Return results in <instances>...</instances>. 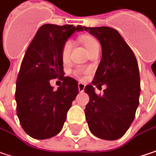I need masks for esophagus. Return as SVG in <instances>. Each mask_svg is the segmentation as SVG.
<instances>
[{"mask_svg": "<svg viewBox=\"0 0 156 156\" xmlns=\"http://www.w3.org/2000/svg\"><path fill=\"white\" fill-rule=\"evenodd\" d=\"M85 85L84 84H82V83H78V91L79 92H83L84 90H85Z\"/></svg>", "mask_w": 156, "mask_h": 156, "instance_id": "34e87169", "label": "esophagus"}]
</instances>
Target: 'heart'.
<instances>
[{
    "instance_id": "obj_1",
    "label": "heart",
    "mask_w": 156,
    "mask_h": 156,
    "mask_svg": "<svg viewBox=\"0 0 156 156\" xmlns=\"http://www.w3.org/2000/svg\"><path fill=\"white\" fill-rule=\"evenodd\" d=\"M82 42L85 45V47L86 48V50L88 51V52H91L92 50H94L96 47H98V42L91 37L89 36H85L84 37L82 38ZM71 49H72V43H71V40H68L66 41L64 46H63V49H62V58L64 61H67L69 58H70V54H71ZM78 74V72H76Z\"/></svg>"
}]
</instances>
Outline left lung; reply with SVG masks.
<instances>
[{"instance_id": "8db88e82", "label": "left lung", "mask_w": 156, "mask_h": 156, "mask_svg": "<svg viewBox=\"0 0 156 156\" xmlns=\"http://www.w3.org/2000/svg\"><path fill=\"white\" fill-rule=\"evenodd\" d=\"M98 39L102 58L91 85L85 87L90 100L85 109L91 133L96 137L114 140L122 137L132 124L139 105L140 80L138 63L130 47L118 31L109 27H84ZM98 96L93 85L100 89Z\"/></svg>"}]
</instances>
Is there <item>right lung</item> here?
Masks as SVG:
<instances>
[{
    "instance_id": "1",
    "label": "right lung",
    "mask_w": 156,
    "mask_h": 156,
    "mask_svg": "<svg viewBox=\"0 0 156 156\" xmlns=\"http://www.w3.org/2000/svg\"><path fill=\"white\" fill-rule=\"evenodd\" d=\"M83 30L80 25L44 24L24 55L16 81V112L22 127L34 139H49L62 130L78 94L77 80L64 77L62 49L75 31ZM57 77L63 85L54 90L49 80Z\"/></svg>"
}]
</instances>
